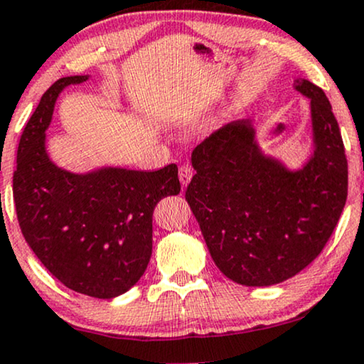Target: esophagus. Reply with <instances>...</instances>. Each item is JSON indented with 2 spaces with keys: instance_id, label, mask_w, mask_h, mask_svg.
<instances>
[{
  "instance_id": "obj_1",
  "label": "esophagus",
  "mask_w": 364,
  "mask_h": 364,
  "mask_svg": "<svg viewBox=\"0 0 364 364\" xmlns=\"http://www.w3.org/2000/svg\"><path fill=\"white\" fill-rule=\"evenodd\" d=\"M193 174H195V171H193L190 164H183V166H179V181H181L183 188L188 186V183L191 181Z\"/></svg>"
}]
</instances>
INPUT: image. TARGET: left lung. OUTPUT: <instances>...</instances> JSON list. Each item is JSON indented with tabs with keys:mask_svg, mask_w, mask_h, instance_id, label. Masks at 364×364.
Wrapping results in <instances>:
<instances>
[{
	"mask_svg": "<svg viewBox=\"0 0 364 364\" xmlns=\"http://www.w3.org/2000/svg\"><path fill=\"white\" fill-rule=\"evenodd\" d=\"M311 99L314 154L299 171L262 154L252 122L211 132L191 154L186 201L211 259L233 282L265 287L294 277L323 252L348 196V159L323 89L294 82Z\"/></svg>",
	"mask_w": 364,
	"mask_h": 364,
	"instance_id": "8db88e82",
	"label": "left lung"
}]
</instances>
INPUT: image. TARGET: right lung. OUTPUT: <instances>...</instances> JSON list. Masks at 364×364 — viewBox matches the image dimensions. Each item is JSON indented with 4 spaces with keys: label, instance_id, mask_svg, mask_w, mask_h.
Here are the masks:
<instances>
[{
    "label": "right lung",
    "instance_id": "right-lung-1",
    "mask_svg": "<svg viewBox=\"0 0 364 364\" xmlns=\"http://www.w3.org/2000/svg\"><path fill=\"white\" fill-rule=\"evenodd\" d=\"M87 79L63 77L43 94L18 144L13 198L23 237L48 272L72 291L112 299L142 277L153 252V211L181 185L176 164L87 174L55 166L45 149L55 100L63 87Z\"/></svg>",
    "mask_w": 364,
    "mask_h": 364
}]
</instances>
